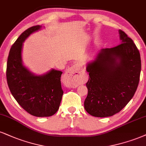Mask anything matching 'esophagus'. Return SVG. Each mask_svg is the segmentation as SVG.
<instances>
[{"label":"esophagus","mask_w":146,"mask_h":146,"mask_svg":"<svg viewBox=\"0 0 146 146\" xmlns=\"http://www.w3.org/2000/svg\"><path fill=\"white\" fill-rule=\"evenodd\" d=\"M64 78L68 80V85L71 87H76L83 81L84 76L81 73L78 65L75 64L66 70Z\"/></svg>","instance_id":"obj_1"}]
</instances>
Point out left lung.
<instances>
[{
  "label": "left lung",
  "instance_id": "obj_1",
  "mask_svg": "<svg viewBox=\"0 0 146 146\" xmlns=\"http://www.w3.org/2000/svg\"><path fill=\"white\" fill-rule=\"evenodd\" d=\"M120 44L102 48L87 64L89 78L84 102L85 110L95 117L111 116L130 102L137 89L141 57L132 39L119 30Z\"/></svg>",
  "mask_w": 146,
  "mask_h": 146
}]
</instances>
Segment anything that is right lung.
<instances>
[{"instance_id": "1", "label": "right lung", "mask_w": 146, "mask_h": 146, "mask_svg": "<svg viewBox=\"0 0 146 146\" xmlns=\"http://www.w3.org/2000/svg\"><path fill=\"white\" fill-rule=\"evenodd\" d=\"M39 25L25 30L11 48L7 64V80L11 93L27 112L37 117L53 116L58 110L64 91L62 71L52 69L36 76L23 66L21 59L23 42L40 30Z\"/></svg>"}]
</instances>
